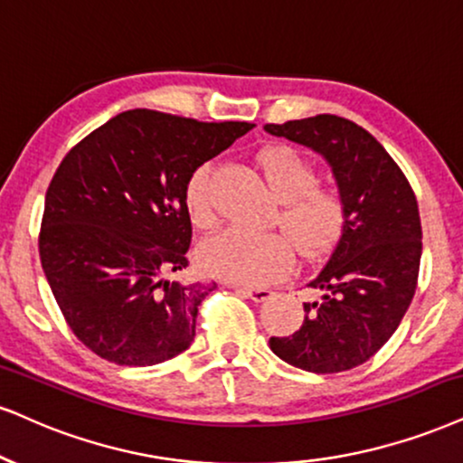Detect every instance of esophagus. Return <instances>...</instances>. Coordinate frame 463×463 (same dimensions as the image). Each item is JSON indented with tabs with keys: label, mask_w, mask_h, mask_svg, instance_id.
Masks as SVG:
<instances>
[{
	"label": "esophagus",
	"mask_w": 463,
	"mask_h": 463,
	"mask_svg": "<svg viewBox=\"0 0 463 463\" xmlns=\"http://www.w3.org/2000/svg\"><path fill=\"white\" fill-rule=\"evenodd\" d=\"M238 294H242L244 298H250L253 302H264L270 298V289L268 288H244V285H233Z\"/></svg>",
	"instance_id": "34e87169"
}]
</instances>
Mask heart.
<instances>
[{
	"label": "heart",
	"instance_id": "1",
	"mask_svg": "<svg viewBox=\"0 0 463 463\" xmlns=\"http://www.w3.org/2000/svg\"><path fill=\"white\" fill-rule=\"evenodd\" d=\"M266 184L279 202L277 225L283 233H249L238 227L219 233L199 250V260L214 275L241 283H264L294 266V247L305 260L326 255L344 232L345 199L335 188L317 186L313 165L289 146H268L258 154ZM214 169L199 167L186 186V208L197 230H213L216 205Z\"/></svg>",
	"mask_w": 463,
	"mask_h": 463
}]
</instances>
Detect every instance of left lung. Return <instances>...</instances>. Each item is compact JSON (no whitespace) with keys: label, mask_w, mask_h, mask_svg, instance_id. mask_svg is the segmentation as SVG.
Listing matches in <instances>:
<instances>
[{"label":"left lung","mask_w":463,"mask_h":463,"mask_svg":"<svg viewBox=\"0 0 463 463\" xmlns=\"http://www.w3.org/2000/svg\"><path fill=\"white\" fill-rule=\"evenodd\" d=\"M264 128L317 152L347 208L333 253L309 281L317 298L305 302V322L294 335L270 336V350L311 373L354 369L391 339L416 292V197L391 154L350 119L322 113Z\"/></svg>","instance_id":"8db88e82"}]
</instances>
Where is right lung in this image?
<instances>
[{"label": "right lung", "mask_w": 463, "mask_h": 463, "mask_svg": "<svg viewBox=\"0 0 463 463\" xmlns=\"http://www.w3.org/2000/svg\"><path fill=\"white\" fill-rule=\"evenodd\" d=\"M253 127L124 111L57 167L40 261L68 326L100 358L150 367L193 344L197 307L216 283L169 279L188 266L186 186Z\"/></svg>", "instance_id": "obj_1"}]
</instances>
